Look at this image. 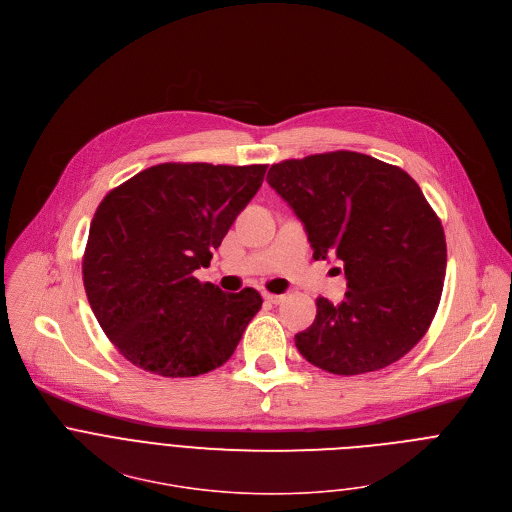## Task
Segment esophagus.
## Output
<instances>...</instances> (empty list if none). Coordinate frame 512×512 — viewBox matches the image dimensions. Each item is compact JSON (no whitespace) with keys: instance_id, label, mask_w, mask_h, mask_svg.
<instances>
[{"instance_id":"1","label":"esophagus","mask_w":512,"mask_h":512,"mask_svg":"<svg viewBox=\"0 0 512 512\" xmlns=\"http://www.w3.org/2000/svg\"><path fill=\"white\" fill-rule=\"evenodd\" d=\"M263 299L269 303H279L283 301V295H275V293H263Z\"/></svg>"}]
</instances>
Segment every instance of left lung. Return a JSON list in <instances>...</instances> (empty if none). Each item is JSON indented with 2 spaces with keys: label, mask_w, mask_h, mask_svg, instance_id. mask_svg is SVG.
I'll use <instances>...</instances> for the list:
<instances>
[{
  "label": "left lung",
  "mask_w": 512,
  "mask_h": 512,
  "mask_svg": "<svg viewBox=\"0 0 512 512\" xmlns=\"http://www.w3.org/2000/svg\"><path fill=\"white\" fill-rule=\"evenodd\" d=\"M267 183L303 223L313 259H337L348 281L344 301L317 299L315 321L295 335L299 354L339 376L408 354L438 309L446 273L444 231L416 181L337 150L273 164Z\"/></svg>",
  "instance_id": "1"
}]
</instances>
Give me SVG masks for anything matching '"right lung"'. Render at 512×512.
Here are the masks:
<instances>
[{
    "label": "right lung",
    "mask_w": 512,
    "mask_h": 512,
    "mask_svg": "<svg viewBox=\"0 0 512 512\" xmlns=\"http://www.w3.org/2000/svg\"><path fill=\"white\" fill-rule=\"evenodd\" d=\"M267 164L150 166L110 191L90 225L82 263L90 307L134 366L191 378L223 366L261 295L199 283L237 215L259 191Z\"/></svg>",
    "instance_id": "1"
}]
</instances>
